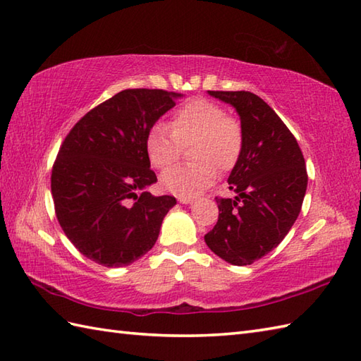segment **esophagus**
I'll return each mask as SVG.
<instances>
[{
  "instance_id": "obj_1",
  "label": "esophagus",
  "mask_w": 361,
  "mask_h": 361,
  "mask_svg": "<svg viewBox=\"0 0 361 361\" xmlns=\"http://www.w3.org/2000/svg\"><path fill=\"white\" fill-rule=\"evenodd\" d=\"M178 202L183 203V204H189V203L194 202V198L192 197H178Z\"/></svg>"
}]
</instances>
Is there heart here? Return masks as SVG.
<instances>
[{
  "instance_id": "1",
  "label": "heart",
  "mask_w": 361,
  "mask_h": 361,
  "mask_svg": "<svg viewBox=\"0 0 361 361\" xmlns=\"http://www.w3.org/2000/svg\"><path fill=\"white\" fill-rule=\"evenodd\" d=\"M240 121L226 114L221 105L203 97L183 104L173 113L171 127L157 122L145 137V152L153 167L166 169L181 157L183 147L194 144L195 163L167 169L161 185L178 197H195L208 189L220 171H231L243 150Z\"/></svg>"
}]
</instances>
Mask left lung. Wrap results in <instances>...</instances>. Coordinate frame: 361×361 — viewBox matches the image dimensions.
Instances as JSON below:
<instances>
[{"label":"left lung","mask_w":361,"mask_h":361,"mask_svg":"<svg viewBox=\"0 0 361 361\" xmlns=\"http://www.w3.org/2000/svg\"><path fill=\"white\" fill-rule=\"evenodd\" d=\"M240 116L243 150L229 175L234 198H219V220L204 242L233 265H251L278 247L301 212L307 171L296 137L250 91H208Z\"/></svg>","instance_id":"1"}]
</instances>
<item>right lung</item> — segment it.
I'll return each mask as SVG.
<instances>
[{
  "label": "right lung",
  "mask_w": 361,
  "mask_h": 361,
  "mask_svg": "<svg viewBox=\"0 0 361 361\" xmlns=\"http://www.w3.org/2000/svg\"><path fill=\"white\" fill-rule=\"evenodd\" d=\"M178 93L124 90L94 106L60 145L51 192L60 226L83 256L126 267L155 245L175 197H155L145 152L152 126L175 106Z\"/></svg>",
  "instance_id": "1"
}]
</instances>
